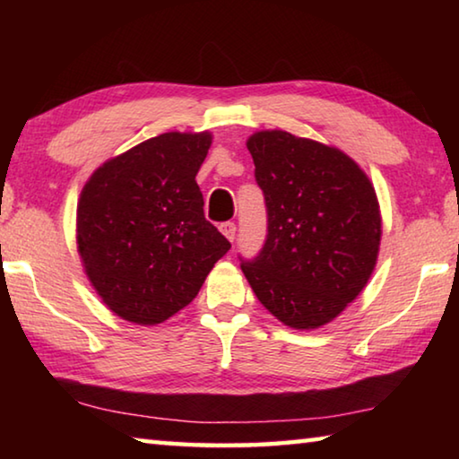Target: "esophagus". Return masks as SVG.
<instances>
[{
  "label": "esophagus",
  "instance_id": "34e87169",
  "mask_svg": "<svg viewBox=\"0 0 459 459\" xmlns=\"http://www.w3.org/2000/svg\"><path fill=\"white\" fill-rule=\"evenodd\" d=\"M221 232L229 240H235V237H237V224L235 222H222L221 224Z\"/></svg>",
  "mask_w": 459,
  "mask_h": 459
}]
</instances>
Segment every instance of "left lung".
<instances>
[{
    "instance_id": "8db88e82",
    "label": "left lung",
    "mask_w": 459,
    "mask_h": 459,
    "mask_svg": "<svg viewBox=\"0 0 459 459\" xmlns=\"http://www.w3.org/2000/svg\"><path fill=\"white\" fill-rule=\"evenodd\" d=\"M267 208L257 257H240L255 295L277 320L312 330L333 320L377 265L380 212L367 174L336 147L259 131L247 142Z\"/></svg>"
}]
</instances>
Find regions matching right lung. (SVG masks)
<instances>
[{"label":"right lung","mask_w":459,"mask_h":459,"mask_svg":"<svg viewBox=\"0 0 459 459\" xmlns=\"http://www.w3.org/2000/svg\"><path fill=\"white\" fill-rule=\"evenodd\" d=\"M211 134H164L108 160L84 184L76 240L108 309L153 325L196 298L230 243L204 216L196 174Z\"/></svg>","instance_id":"add662e5"}]
</instances>
